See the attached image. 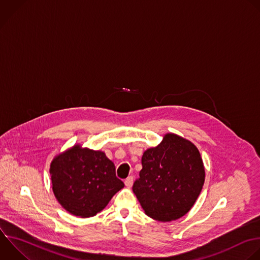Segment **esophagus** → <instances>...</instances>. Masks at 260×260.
<instances>
[{"instance_id":"esophagus-1","label":"esophagus","mask_w":260,"mask_h":260,"mask_svg":"<svg viewBox=\"0 0 260 260\" xmlns=\"http://www.w3.org/2000/svg\"><path fill=\"white\" fill-rule=\"evenodd\" d=\"M133 183H134V178H133V177H128V178H126L125 181H124V184H125V186H126L127 188H132Z\"/></svg>"}]
</instances>
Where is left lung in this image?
<instances>
[{"label":"left lung","mask_w":260,"mask_h":260,"mask_svg":"<svg viewBox=\"0 0 260 260\" xmlns=\"http://www.w3.org/2000/svg\"><path fill=\"white\" fill-rule=\"evenodd\" d=\"M140 178L133 191L145 213L160 221L184 216L196 202L205 179L196 146L174 134L144 152Z\"/></svg>","instance_id":"1"}]
</instances>
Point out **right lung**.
I'll return each mask as SVG.
<instances>
[{"label":"right lung","mask_w":260,"mask_h":260,"mask_svg":"<svg viewBox=\"0 0 260 260\" xmlns=\"http://www.w3.org/2000/svg\"><path fill=\"white\" fill-rule=\"evenodd\" d=\"M50 175L59 203L80 217L96 215L124 187L105 153L80 146L58 155L51 163Z\"/></svg>","instance_id":"1"}]
</instances>
